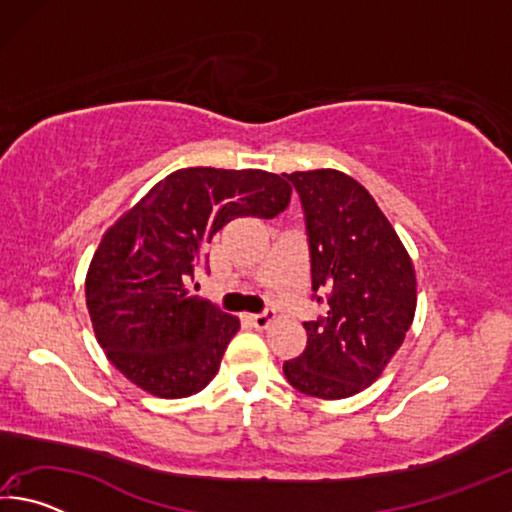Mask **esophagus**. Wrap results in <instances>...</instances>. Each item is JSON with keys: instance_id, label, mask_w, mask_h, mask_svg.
Segmentation results:
<instances>
[{"instance_id": "esophagus-1", "label": "esophagus", "mask_w": 512, "mask_h": 512, "mask_svg": "<svg viewBox=\"0 0 512 512\" xmlns=\"http://www.w3.org/2000/svg\"><path fill=\"white\" fill-rule=\"evenodd\" d=\"M273 318H275L273 311L266 309V311H262V314H250V316H248V323L253 325L255 329H266L268 325L273 323Z\"/></svg>"}]
</instances>
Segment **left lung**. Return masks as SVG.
Listing matches in <instances>:
<instances>
[{
	"mask_svg": "<svg viewBox=\"0 0 512 512\" xmlns=\"http://www.w3.org/2000/svg\"><path fill=\"white\" fill-rule=\"evenodd\" d=\"M287 178L305 207L311 289L327 291V316L302 323L307 345L284 361V377L305 395L343 400L377 381L400 350L418 305L415 268L359 180L336 169Z\"/></svg>",
	"mask_w": 512,
	"mask_h": 512,
	"instance_id": "8db88e82",
	"label": "left lung"
}]
</instances>
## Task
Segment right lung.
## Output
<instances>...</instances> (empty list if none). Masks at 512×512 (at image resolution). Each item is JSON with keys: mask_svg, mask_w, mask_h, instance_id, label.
Segmentation results:
<instances>
[{"mask_svg": "<svg viewBox=\"0 0 512 512\" xmlns=\"http://www.w3.org/2000/svg\"><path fill=\"white\" fill-rule=\"evenodd\" d=\"M287 173L189 167L155 183L110 225L85 275V305L108 361L164 400L210 384L239 318L189 296L203 248L237 216L287 210Z\"/></svg>", "mask_w": 512, "mask_h": 512, "instance_id": "1", "label": "right lung"}]
</instances>
